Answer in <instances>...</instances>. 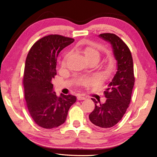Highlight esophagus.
<instances>
[{
	"label": "esophagus",
	"mask_w": 157,
	"mask_h": 157,
	"mask_svg": "<svg viewBox=\"0 0 157 157\" xmlns=\"http://www.w3.org/2000/svg\"><path fill=\"white\" fill-rule=\"evenodd\" d=\"M77 98H78V100H85V99H86V98L84 97V96H82V95H78V97H77Z\"/></svg>",
	"instance_id": "34e87169"
}]
</instances>
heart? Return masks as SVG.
<instances>
[{
	"label": "heart",
	"mask_w": 157,
	"mask_h": 157,
	"mask_svg": "<svg viewBox=\"0 0 157 157\" xmlns=\"http://www.w3.org/2000/svg\"><path fill=\"white\" fill-rule=\"evenodd\" d=\"M82 52L84 54L85 58L86 59L88 60H91V59H94L97 62H99L100 58V54L98 50H97L94 48L92 47H86L82 50ZM91 81L90 79H83L81 82L82 84H88L89 83H91Z\"/></svg>",
	"instance_id": "obj_1"
}]
</instances>
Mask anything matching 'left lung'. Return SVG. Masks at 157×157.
Segmentation results:
<instances>
[{"label":"left lung","instance_id":"1","mask_svg":"<svg viewBox=\"0 0 157 157\" xmlns=\"http://www.w3.org/2000/svg\"><path fill=\"white\" fill-rule=\"evenodd\" d=\"M99 37L112 47L117 71L104 92L107 98L104 104L98 105V101L92 98L95 107L89 117L95 125L107 129L116 125L125 113L131 101L135 78L132 56L125 43L111 33L100 34Z\"/></svg>","mask_w":157,"mask_h":157}]
</instances>
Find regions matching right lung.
<instances>
[{
	"instance_id": "obj_1",
	"label": "right lung",
	"mask_w": 157,
	"mask_h": 157,
	"mask_svg": "<svg viewBox=\"0 0 157 157\" xmlns=\"http://www.w3.org/2000/svg\"><path fill=\"white\" fill-rule=\"evenodd\" d=\"M75 41L50 34L37 41L25 60L23 86L25 99L32 118L43 128L59 127L66 120L69 109L76 102L72 95L57 96L52 79L57 75V58L62 50Z\"/></svg>"
}]
</instances>
